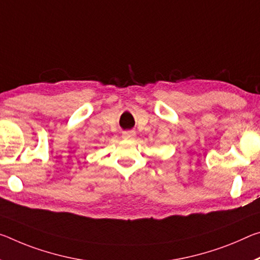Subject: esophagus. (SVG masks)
I'll list each match as a JSON object with an SVG mask.
<instances>
[{"mask_svg": "<svg viewBox=\"0 0 260 260\" xmlns=\"http://www.w3.org/2000/svg\"><path fill=\"white\" fill-rule=\"evenodd\" d=\"M137 137V133L134 131H125L122 133V139L125 140H134Z\"/></svg>", "mask_w": 260, "mask_h": 260, "instance_id": "obj_1", "label": "esophagus"}]
</instances>
